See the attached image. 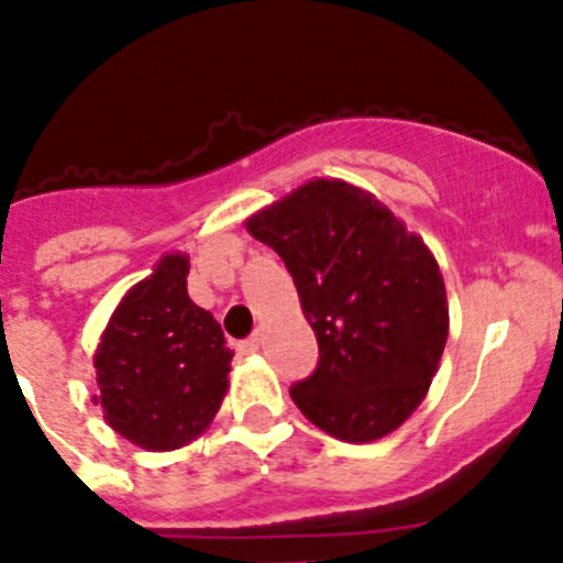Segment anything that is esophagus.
<instances>
[{
	"mask_svg": "<svg viewBox=\"0 0 563 563\" xmlns=\"http://www.w3.org/2000/svg\"><path fill=\"white\" fill-rule=\"evenodd\" d=\"M238 353H241V355L260 353V336H257V333H254L252 339H243V342H238Z\"/></svg>",
	"mask_w": 563,
	"mask_h": 563,
	"instance_id": "34e87169",
	"label": "esophagus"
}]
</instances>
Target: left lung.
I'll return each instance as SVG.
<instances>
[{"mask_svg": "<svg viewBox=\"0 0 563 563\" xmlns=\"http://www.w3.org/2000/svg\"><path fill=\"white\" fill-rule=\"evenodd\" d=\"M292 274L320 358L289 388L300 413L347 443L397 430L421 405L449 336L435 257L372 194L311 180L249 219Z\"/></svg>", "mask_w": 563, "mask_h": 563, "instance_id": "1", "label": "left lung"}]
</instances>
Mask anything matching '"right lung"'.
Listing matches in <instances>:
<instances>
[{"label": "right lung", "mask_w": 563, "mask_h": 563, "mask_svg": "<svg viewBox=\"0 0 563 563\" xmlns=\"http://www.w3.org/2000/svg\"><path fill=\"white\" fill-rule=\"evenodd\" d=\"M186 276V254H166L120 300L95 353L106 421L150 452L202 435L227 391L232 350L213 314L188 298Z\"/></svg>", "instance_id": "1"}]
</instances>
